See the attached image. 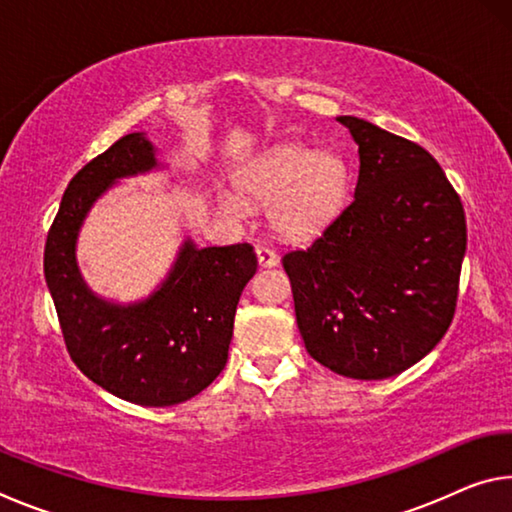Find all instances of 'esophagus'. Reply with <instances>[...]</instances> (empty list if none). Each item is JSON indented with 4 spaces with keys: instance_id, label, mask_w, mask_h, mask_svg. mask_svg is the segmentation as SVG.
<instances>
[{
    "instance_id": "34e87169",
    "label": "esophagus",
    "mask_w": 512,
    "mask_h": 512,
    "mask_svg": "<svg viewBox=\"0 0 512 512\" xmlns=\"http://www.w3.org/2000/svg\"><path fill=\"white\" fill-rule=\"evenodd\" d=\"M257 262H259V266H264V268H273V266H277V255H275V250H271V248H266V246H257Z\"/></svg>"
}]
</instances>
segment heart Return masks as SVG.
I'll return each instance as SVG.
<instances>
[{
	"mask_svg": "<svg viewBox=\"0 0 512 512\" xmlns=\"http://www.w3.org/2000/svg\"><path fill=\"white\" fill-rule=\"evenodd\" d=\"M244 194L268 203V223L277 235L305 239L316 235L343 210L352 173L343 155L314 151L305 144L277 146L241 173ZM223 212L244 221L250 205L235 189L219 194Z\"/></svg>",
	"mask_w": 512,
	"mask_h": 512,
	"instance_id": "obj_1",
	"label": "heart"
}]
</instances>
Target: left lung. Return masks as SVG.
<instances>
[{
	"label": "left lung",
	"instance_id": "obj_1",
	"mask_svg": "<svg viewBox=\"0 0 512 512\" xmlns=\"http://www.w3.org/2000/svg\"><path fill=\"white\" fill-rule=\"evenodd\" d=\"M336 119L359 146L354 201L282 264L311 357L343 377L388 379L427 357L452 323L465 212L422 146Z\"/></svg>",
	"mask_w": 512,
	"mask_h": 512
}]
</instances>
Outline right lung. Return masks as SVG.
I'll return each instance as SVG.
<instances>
[{"label":"right lung","mask_w":512,"mask_h":512,"mask_svg":"<svg viewBox=\"0 0 512 512\" xmlns=\"http://www.w3.org/2000/svg\"><path fill=\"white\" fill-rule=\"evenodd\" d=\"M169 169L146 133L97 155L67 185L45 246V280L69 357L85 377L121 400L173 406L192 400L228 361L237 305L257 271L253 246L180 244L149 296L119 302L88 287L76 259L85 219L126 178Z\"/></svg>","instance_id":"add662e5"}]
</instances>
